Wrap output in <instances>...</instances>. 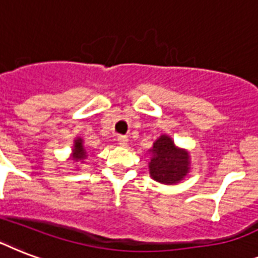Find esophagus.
<instances>
[{"mask_svg":"<svg viewBox=\"0 0 258 258\" xmlns=\"http://www.w3.org/2000/svg\"><path fill=\"white\" fill-rule=\"evenodd\" d=\"M117 142H119V145L120 146H125L128 143V138L125 137V135H119V137H117Z\"/></svg>","mask_w":258,"mask_h":258,"instance_id":"34e87169","label":"esophagus"}]
</instances>
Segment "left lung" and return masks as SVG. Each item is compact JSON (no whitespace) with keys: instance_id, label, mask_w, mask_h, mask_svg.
<instances>
[{"instance_id":"8db88e82","label":"left lung","mask_w":258,"mask_h":258,"mask_svg":"<svg viewBox=\"0 0 258 258\" xmlns=\"http://www.w3.org/2000/svg\"><path fill=\"white\" fill-rule=\"evenodd\" d=\"M150 162V174L161 183L172 184L179 182L188 171V154L178 150L174 142L162 135L153 147Z\"/></svg>"}]
</instances>
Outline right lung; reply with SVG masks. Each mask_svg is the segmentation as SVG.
I'll list each match as a JSON object with an SVG mask.
<instances>
[{
    "instance_id": "1",
    "label": "right lung",
    "mask_w": 258,
    "mask_h": 258,
    "mask_svg": "<svg viewBox=\"0 0 258 258\" xmlns=\"http://www.w3.org/2000/svg\"><path fill=\"white\" fill-rule=\"evenodd\" d=\"M82 143H83L82 139H76V141H75L74 155H75V159H76V162L83 161V159L87 157L86 151H84V149H83Z\"/></svg>"
}]
</instances>
